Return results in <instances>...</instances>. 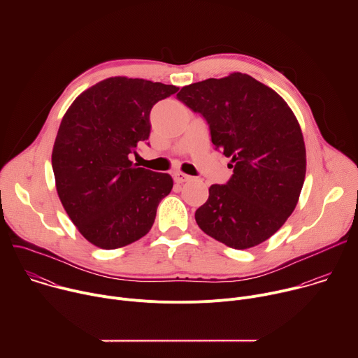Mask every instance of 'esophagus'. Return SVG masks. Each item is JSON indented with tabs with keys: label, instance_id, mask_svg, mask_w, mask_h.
<instances>
[{
	"label": "esophagus",
	"instance_id": "34e87169",
	"mask_svg": "<svg viewBox=\"0 0 358 358\" xmlns=\"http://www.w3.org/2000/svg\"><path fill=\"white\" fill-rule=\"evenodd\" d=\"M173 178H174V181H176L177 184H182V182L189 181V180H191V176H188V174H185V173H181V171H176V173L173 174Z\"/></svg>",
	"mask_w": 358,
	"mask_h": 358
}]
</instances>
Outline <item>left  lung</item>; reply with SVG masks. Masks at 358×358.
I'll use <instances>...</instances> for the list:
<instances>
[{"mask_svg": "<svg viewBox=\"0 0 358 358\" xmlns=\"http://www.w3.org/2000/svg\"><path fill=\"white\" fill-rule=\"evenodd\" d=\"M177 97L210 126L234 174L210 187L195 211L198 227L234 249L271 238L293 213L306 176L297 119L271 87L246 73L184 86Z\"/></svg>", "mask_w": 358, "mask_h": 358, "instance_id": "obj_1", "label": "left lung"}]
</instances>
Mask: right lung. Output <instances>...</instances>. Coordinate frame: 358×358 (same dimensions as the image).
Listing matches in <instances>:
<instances>
[{"label": "right lung", "instance_id": "right-lung-1", "mask_svg": "<svg viewBox=\"0 0 358 358\" xmlns=\"http://www.w3.org/2000/svg\"><path fill=\"white\" fill-rule=\"evenodd\" d=\"M177 86L123 76L96 83L65 113L52 151L62 206L78 231L101 249L126 246L155 224L170 174L133 164L150 136V112Z\"/></svg>", "mask_w": 358, "mask_h": 358}]
</instances>
